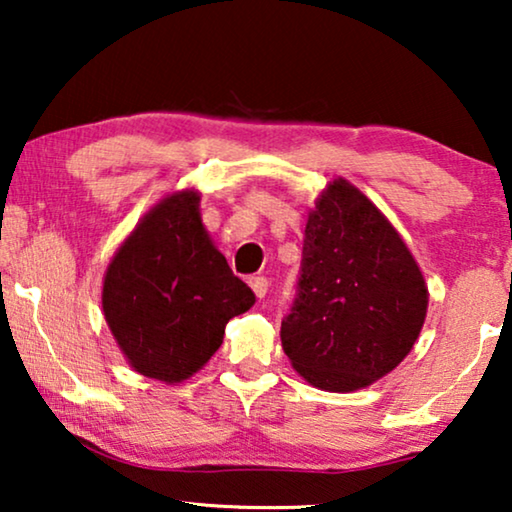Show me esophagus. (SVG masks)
Returning <instances> with one entry per match:
<instances>
[{
  "label": "esophagus",
  "instance_id": "1",
  "mask_svg": "<svg viewBox=\"0 0 512 512\" xmlns=\"http://www.w3.org/2000/svg\"><path fill=\"white\" fill-rule=\"evenodd\" d=\"M249 286L254 289L256 298H265V293H268V279L265 277H251Z\"/></svg>",
  "mask_w": 512,
  "mask_h": 512
}]
</instances>
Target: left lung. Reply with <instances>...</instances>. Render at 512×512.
Instances as JSON below:
<instances>
[{"mask_svg": "<svg viewBox=\"0 0 512 512\" xmlns=\"http://www.w3.org/2000/svg\"><path fill=\"white\" fill-rule=\"evenodd\" d=\"M429 293L401 235L359 188L335 179L307 216L282 347L314 387L354 391L410 354Z\"/></svg>", "mask_w": 512, "mask_h": 512, "instance_id": "left-lung-1", "label": "left lung"}]
</instances>
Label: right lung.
Instances as JSON below:
<instances>
[{
    "mask_svg": "<svg viewBox=\"0 0 512 512\" xmlns=\"http://www.w3.org/2000/svg\"><path fill=\"white\" fill-rule=\"evenodd\" d=\"M200 195L181 191L151 209L104 275V319L130 366L181 382L221 347L226 324L256 303L200 221Z\"/></svg>",
    "mask_w": 512,
    "mask_h": 512,
    "instance_id": "add662e5",
    "label": "right lung"
}]
</instances>
